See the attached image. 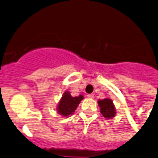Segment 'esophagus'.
I'll use <instances>...</instances> for the list:
<instances>
[{"label": "esophagus", "mask_w": 158, "mask_h": 158, "mask_svg": "<svg viewBox=\"0 0 158 158\" xmlns=\"http://www.w3.org/2000/svg\"><path fill=\"white\" fill-rule=\"evenodd\" d=\"M87 96V98H89V99H93V98H94L93 94H88Z\"/></svg>", "instance_id": "esophagus-1"}]
</instances>
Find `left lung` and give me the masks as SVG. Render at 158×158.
I'll list each match as a JSON object with an SVG mask.
<instances>
[{"instance_id": "left-lung-1", "label": "left lung", "mask_w": 158, "mask_h": 158, "mask_svg": "<svg viewBox=\"0 0 158 158\" xmlns=\"http://www.w3.org/2000/svg\"><path fill=\"white\" fill-rule=\"evenodd\" d=\"M98 104L100 108V112L107 119H111L116 116V109L112 99H104L98 100Z\"/></svg>"}]
</instances>
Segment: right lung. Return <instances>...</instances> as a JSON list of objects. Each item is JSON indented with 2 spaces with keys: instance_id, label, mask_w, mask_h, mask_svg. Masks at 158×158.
Instances as JSON below:
<instances>
[{
  "instance_id": "add662e5",
  "label": "right lung",
  "mask_w": 158,
  "mask_h": 158,
  "mask_svg": "<svg viewBox=\"0 0 158 158\" xmlns=\"http://www.w3.org/2000/svg\"><path fill=\"white\" fill-rule=\"evenodd\" d=\"M83 99V96L82 95L73 97L69 91H66L59 101L57 112L63 116H69L70 115H72Z\"/></svg>"
}]
</instances>
